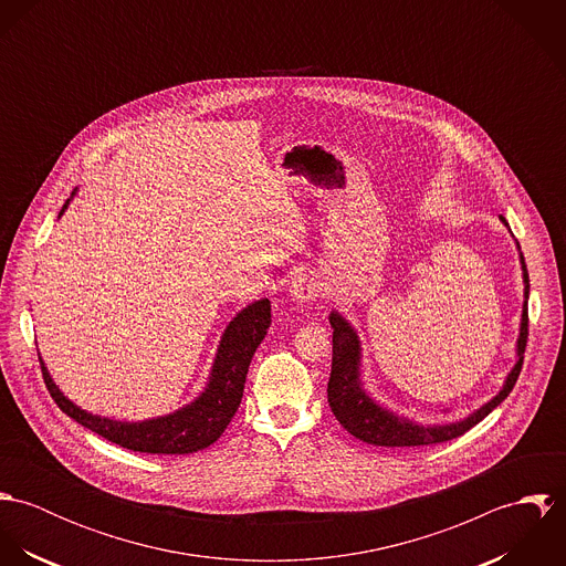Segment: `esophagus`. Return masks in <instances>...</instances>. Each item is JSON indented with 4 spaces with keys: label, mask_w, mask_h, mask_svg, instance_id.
Listing matches in <instances>:
<instances>
[{
    "label": "esophagus",
    "mask_w": 566,
    "mask_h": 566,
    "mask_svg": "<svg viewBox=\"0 0 566 566\" xmlns=\"http://www.w3.org/2000/svg\"><path fill=\"white\" fill-rule=\"evenodd\" d=\"M321 292H323V285H321V281L314 279L312 274H301V276H296V279L292 281V285H290V294H292V298L298 301V303L314 301V298L321 296Z\"/></svg>",
    "instance_id": "esophagus-1"
}]
</instances>
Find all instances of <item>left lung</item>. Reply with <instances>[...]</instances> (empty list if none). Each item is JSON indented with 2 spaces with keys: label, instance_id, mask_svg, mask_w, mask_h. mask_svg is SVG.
<instances>
[{
  "label": "left lung",
  "instance_id": "1",
  "mask_svg": "<svg viewBox=\"0 0 566 566\" xmlns=\"http://www.w3.org/2000/svg\"><path fill=\"white\" fill-rule=\"evenodd\" d=\"M505 222V218H501ZM521 265H523V281H525V303H523V316H521V335L516 342V355L518 361L514 364L512 373L505 379L503 390L488 401L484 407L473 411L469 418L451 424H433V427H422L416 424L407 418H401L381 405L375 403L361 388L359 381V359H361V348H359V337L355 328L346 323L337 312L328 316V323L333 326V361H331V377L326 386V399L331 405V411L339 420V424L355 438L368 444L377 447H427V444H438L453 440L462 433H467L471 427H475L480 420L499 403L505 401V397L512 392L521 366H523V353L527 346V298H530V276H527V265L521 254Z\"/></svg>",
  "mask_w": 566,
  "mask_h": 566
}]
</instances>
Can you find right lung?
Segmentation results:
<instances>
[{
	"label": "right lung",
	"instance_id": "right-lung-1",
	"mask_svg": "<svg viewBox=\"0 0 566 566\" xmlns=\"http://www.w3.org/2000/svg\"><path fill=\"white\" fill-rule=\"evenodd\" d=\"M67 205L70 200L61 209V216L67 209ZM270 318L272 316L268 298L254 301L252 305L242 310L222 335L211 379L205 392L193 403L185 405L174 413L142 422H122L84 411L78 405L63 397L41 357L39 361L52 399L70 418L81 422L82 427L130 451L157 455H185L207 449L229 427L231 418L242 403L248 366L256 346L268 333Z\"/></svg>",
	"mask_w": 566,
	"mask_h": 566
}]
</instances>
